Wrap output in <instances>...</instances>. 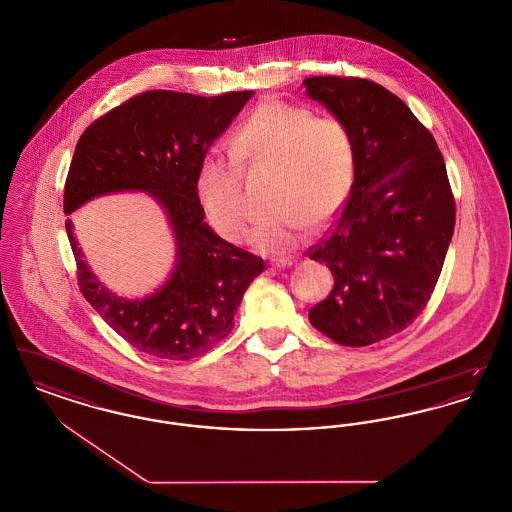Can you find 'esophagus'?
I'll return each instance as SVG.
<instances>
[{
	"label": "esophagus",
	"mask_w": 512,
	"mask_h": 512,
	"mask_svg": "<svg viewBox=\"0 0 512 512\" xmlns=\"http://www.w3.org/2000/svg\"><path fill=\"white\" fill-rule=\"evenodd\" d=\"M270 265L274 268H290L293 265V261L292 259H274Z\"/></svg>",
	"instance_id": "obj_1"
}]
</instances>
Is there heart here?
Here are the masks:
<instances>
[{
	"label": "heart",
	"mask_w": 512,
	"mask_h": 512,
	"mask_svg": "<svg viewBox=\"0 0 512 512\" xmlns=\"http://www.w3.org/2000/svg\"><path fill=\"white\" fill-rule=\"evenodd\" d=\"M232 153H207L195 190L220 236L240 242L247 230L245 171H274L268 188L272 213L251 230V244L286 253L303 244L311 226L340 213L353 190L357 147L338 117H315L282 99L261 103L234 132Z\"/></svg>",
	"instance_id": "b5f03b06"
}]
</instances>
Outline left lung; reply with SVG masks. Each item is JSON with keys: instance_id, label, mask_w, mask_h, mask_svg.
<instances>
[{"instance_id": "1", "label": "left lung", "mask_w": 512, "mask_h": 512, "mask_svg": "<svg viewBox=\"0 0 512 512\" xmlns=\"http://www.w3.org/2000/svg\"><path fill=\"white\" fill-rule=\"evenodd\" d=\"M305 94L345 122L357 174L336 224L309 249L334 274L309 311L330 340L363 347L405 330L438 284L455 230L443 155L405 101L351 76L305 78Z\"/></svg>"}]
</instances>
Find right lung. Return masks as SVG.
Wrapping results in <instances>:
<instances>
[{
    "label": "right lung",
    "instance_id": "obj_1",
    "mask_svg": "<svg viewBox=\"0 0 512 512\" xmlns=\"http://www.w3.org/2000/svg\"><path fill=\"white\" fill-rule=\"evenodd\" d=\"M251 96L151 90L92 122L76 144L65 182V215L99 195L146 192L169 217L174 268L161 288L142 299L105 288L84 261L73 222H65L80 292L142 353L188 361L211 351L232 332L247 286L265 268L261 257L211 230L195 190L201 159Z\"/></svg>",
    "mask_w": 512,
    "mask_h": 512
}]
</instances>
